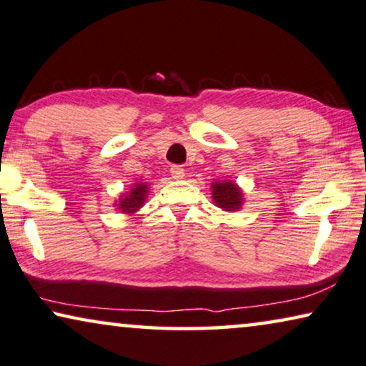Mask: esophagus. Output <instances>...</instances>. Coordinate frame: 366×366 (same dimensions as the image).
<instances>
[{
    "label": "esophagus",
    "mask_w": 366,
    "mask_h": 366,
    "mask_svg": "<svg viewBox=\"0 0 366 366\" xmlns=\"http://www.w3.org/2000/svg\"><path fill=\"white\" fill-rule=\"evenodd\" d=\"M171 176L179 181V179H184L185 172H184V169L181 166H172L171 167Z\"/></svg>",
    "instance_id": "1"
}]
</instances>
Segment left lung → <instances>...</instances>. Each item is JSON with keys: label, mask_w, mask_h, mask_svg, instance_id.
I'll list each match as a JSON object with an SVG mask.
<instances>
[{"label": "left lung", "mask_w": 366, "mask_h": 366, "mask_svg": "<svg viewBox=\"0 0 366 366\" xmlns=\"http://www.w3.org/2000/svg\"><path fill=\"white\" fill-rule=\"evenodd\" d=\"M212 200L223 212H238L244 204L242 187L233 181L212 182Z\"/></svg>", "instance_id": "left-lung-1"}]
</instances>
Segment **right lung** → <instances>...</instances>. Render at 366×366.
Here are the masks:
<instances>
[{
  "mask_svg": "<svg viewBox=\"0 0 366 366\" xmlns=\"http://www.w3.org/2000/svg\"><path fill=\"white\" fill-rule=\"evenodd\" d=\"M148 192H149V185L146 182L133 184L129 190L119 195L118 200L114 202L113 204L114 210L122 212L124 215L136 214V212L144 205L146 199H148Z\"/></svg>",
  "mask_w": 366,
  "mask_h": 366,
  "instance_id": "1",
  "label": "right lung"
}]
</instances>
